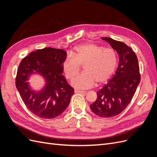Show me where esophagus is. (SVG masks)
Instances as JSON below:
<instances>
[{
	"label": "esophagus",
	"instance_id": "esophagus-1",
	"mask_svg": "<svg viewBox=\"0 0 157 157\" xmlns=\"http://www.w3.org/2000/svg\"><path fill=\"white\" fill-rule=\"evenodd\" d=\"M75 93L77 94H86V92L85 91H82V90H75Z\"/></svg>",
	"mask_w": 157,
	"mask_h": 157
}]
</instances>
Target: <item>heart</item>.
<instances>
[{"mask_svg":"<svg viewBox=\"0 0 157 157\" xmlns=\"http://www.w3.org/2000/svg\"><path fill=\"white\" fill-rule=\"evenodd\" d=\"M80 64L84 72L73 78L71 85L78 89H88L96 82H106L115 73L118 65L117 52L113 49L93 43L75 47L63 61V70L68 79H72L79 72Z\"/></svg>","mask_w":157,"mask_h":157,"instance_id":"1","label":"heart"}]
</instances>
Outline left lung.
<instances>
[{
    "instance_id": "1",
    "label": "left lung",
    "mask_w": 157,
    "mask_h": 157,
    "mask_svg": "<svg viewBox=\"0 0 157 157\" xmlns=\"http://www.w3.org/2000/svg\"><path fill=\"white\" fill-rule=\"evenodd\" d=\"M101 39L117 51L119 62L115 75L98 92L96 100L90 107L96 115L111 118L122 112L130 103L141 78L138 60L131 48L111 38Z\"/></svg>"
}]
</instances>
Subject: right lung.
<instances>
[{
    "label": "right lung",
    "instance_id": "1",
    "mask_svg": "<svg viewBox=\"0 0 157 157\" xmlns=\"http://www.w3.org/2000/svg\"><path fill=\"white\" fill-rule=\"evenodd\" d=\"M66 57L67 52L62 49L44 48L32 52L21 61L16 86L27 108L37 117L56 118L69 105L74 89L61 75ZM35 74L45 80L44 86L39 90H33L28 82Z\"/></svg>",
    "mask_w": 157,
    "mask_h": 157
}]
</instances>
